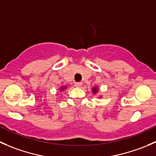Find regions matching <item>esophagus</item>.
<instances>
[{
  "label": "esophagus",
  "mask_w": 156,
  "mask_h": 156,
  "mask_svg": "<svg viewBox=\"0 0 156 156\" xmlns=\"http://www.w3.org/2000/svg\"><path fill=\"white\" fill-rule=\"evenodd\" d=\"M81 85H82V83L81 82H75V86L76 87H81Z\"/></svg>",
  "instance_id": "obj_1"
}]
</instances>
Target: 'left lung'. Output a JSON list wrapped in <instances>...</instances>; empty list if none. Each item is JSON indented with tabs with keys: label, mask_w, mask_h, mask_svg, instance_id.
I'll list each match as a JSON object with an SVG mask.
<instances>
[{
	"label": "left lung",
	"mask_w": 156,
	"mask_h": 156,
	"mask_svg": "<svg viewBox=\"0 0 156 156\" xmlns=\"http://www.w3.org/2000/svg\"><path fill=\"white\" fill-rule=\"evenodd\" d=\"M92 92L94 94H97V93L99 92V87H97V86H94V87L92 88Z\"/></svg>",
	"instance_id": "left-lung-1"
}]
</instances>
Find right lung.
<instances>
[{
    "instance_id": "1",
    "label": "right lung",
    "mask_w": 156,
    "mask_h": 156,
    "mask_svg": "<svg viewBox=\"0 0 156 156\" xmlns=\"http://www.w3.org/2000/svg\"><path fill=\"white\" fill-rule=\"evenodd\" d=\"M67 86H62V87H60V88H59V90L60 91H63L67 89Z\"/></svg>"
}]
</instances>
